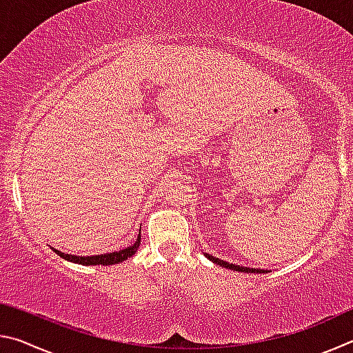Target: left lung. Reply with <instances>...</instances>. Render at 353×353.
Segmentation results:
<instances>
[{
    "label": "left lung",
    "mask_w": 353,
    "mask_h": 353,
    "mask_svg": "<svg viewBox=\"0 0 353 353\" xmlns=\"http://www.w3.org/2000/svg\"><path fill=\"white\" fill-rule=\"evenodd\" d=\"M208 260L216 263V265L223 266V268H227V270H232V271H238V272H250V274H265L268 271L265 270H256V268H244V266H240V265H234V263H229V261H224V260H219L216 259V256H213L210 254H204Z\"/></svg>",
    "instance_id": "8db88e82"
}]
</instances>
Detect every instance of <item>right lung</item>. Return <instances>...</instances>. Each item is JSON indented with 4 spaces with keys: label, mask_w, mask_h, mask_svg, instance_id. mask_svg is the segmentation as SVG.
<instances>
[{
    "label": "right lung",
    "mask_w": 353,
    "mask_h": 353,
    "mask_svg": "<svg viewBox=\"0 0 353 353\" xmlns=\"http://www.w3.org/2000/svg\"><path fill=\"white\" fill-rule=\"evenodd\" d=\"M140 241H141V235L139 234L137 236V241L132 244V246H129L123 250H117V252H110V254H101V255H90V256H81V255H71V254H65L61 252V250L54 249L56 252L62 256V259L68 260V261H73V263H79V265H85V266H109V265H117V263H121L124 260H128L129 256L135 255L137 249L140 246Z\"/></svg>",
    "instance_id": "1"
}]
</instances>
